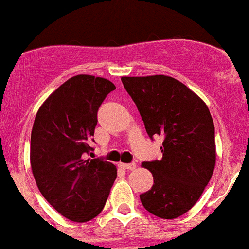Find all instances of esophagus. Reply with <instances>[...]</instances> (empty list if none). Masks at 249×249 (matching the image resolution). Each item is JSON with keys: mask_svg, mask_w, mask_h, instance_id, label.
<instances>
[{"mask_svg": "<svg viewBox=\"0 0 249 249\" xmlns=\"http://www.w3.org/2000/svg\"><path fill=\"white\" fill-rule=\"evenodd\" d=\"M118 167L122 169H135L136 168V164L135 163H120Z\"/></svg>", "mask_w": 249, "mask_h": 249, "instance_id": "obj_1", "label": "esophagus"}]
</instances>
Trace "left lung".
I'll return each instance as SVG.
<instances>
[{"label":"left lung","instance_id":"left-lung-1","mask_svg":"<svg viewBox=\"0 0 249 249\" xmlns=\"http://www.w3.org/2000/svg\"><path fill=\"white\" fill-rule=\"evenodd\" d=\"M151 138L162 136V160L143 162L153 186L140 195L143 207L160 218L184 214L198 201L215 166L214 124L201 97L164 74L122 77Z\"/></svg>","mask_w":249,"mask_h":249}]
</instances>
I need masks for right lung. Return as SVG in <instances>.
Listing matches in <instances>:
<instances>
[{
  "mask_svg": "<svg viewBox=\"0 0 249 249\" xmlns=\"http://www.w3.org/2000/svg\"><path fill=\"white\" fill-rule=\"evenodd\" d=\"M111 81L77 74L61 85L39 107L31 133V168L39 192L58 213L87 222L101 213L117 168L101 158H89L97 112Z\"/></svg>",
  "mask_w": 249,
  "mask_h": 249,
  "instance_id": "1",
  "label": "right lung"
}]
</instances>
